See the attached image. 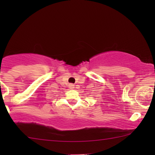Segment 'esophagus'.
Wrapping results in <instances>:
<instances>
[{"label":"esophagus","instance_id":"obj_1","mask_svg":"<svg viewBox=\"0 0 155 155\" xmlns=\"http://www.w3.org/2000/svg\"><path fill=\"white\" fill-rule=\"evenodd\" d=\"M68 87L70 88V89L74 88V84H68Z\"/></svg>","mask_w":155,"mask_h":155}]
</instances>
